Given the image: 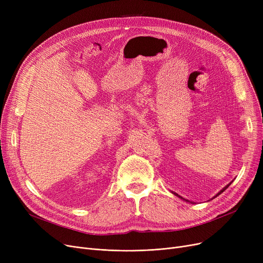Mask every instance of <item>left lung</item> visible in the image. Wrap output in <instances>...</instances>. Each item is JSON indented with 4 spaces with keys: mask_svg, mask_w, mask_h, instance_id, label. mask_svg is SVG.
I'll list each match as a JSON object with an SVG mask.
<instances>
[{
    "mask_svg": "<svg viewBox=\"0 0 263 263\" xmlns=\"http://www.w3.org/2000/svg\"><path fill=\"white\" fill-rule=\"evenodd\" d=\"M230 184H231V182H230V183H229V184H227V185H226V186H225V187H224V189H223V190H220V191H219V192H218V193H217V194H216V196H218V195H219V194H222V193H223V192H224V191H225V190H226V189H227V187H228V186H229V185H230ZM173 194H175V195H176V196H178V197H179V198H181V199H183V200H185V201H189V200H186V199H184V198H183V197H181V196H180V195H178V194H177V193H174V192H173ZM216 196H214V197H216Z\"/></svg>",
    "mask_w": 263,
    "mask_h": 263,
    "instance_id": "obj_1",
    "label": "left lung"
}]
</instances>
